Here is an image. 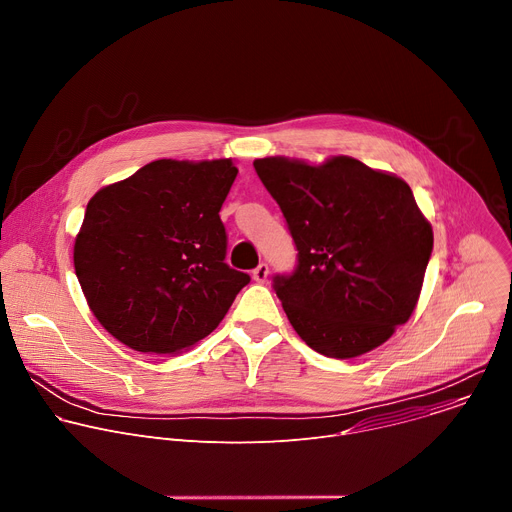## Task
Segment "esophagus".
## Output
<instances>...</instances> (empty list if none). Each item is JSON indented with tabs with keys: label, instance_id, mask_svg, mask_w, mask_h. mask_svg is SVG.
Masks as SVG:
<instances>
[{
	"label": "esophagus",
	"instance_id": "obj_1",
	"mask_svg": "<svg viewBox=\"0 0 512 512\" xmlns=\"http://www.w3.org/2000/svg\"><path fill=\"white\" fill-rule=\"evenodd\" d=\"M267 277H269V267H267L265 263H261V265L253 271V279H255L257 283H265Z\"/></svg>",
	"mask_w": 512,
	"mask_h": 512
}]
</instances>
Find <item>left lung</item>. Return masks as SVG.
Instances as JSON below:
<instances>
[{
    "label": "left lung",
    "mask_w": 512,
    "mask_h": 512,
    "mask_svg": "<svg viewBox=\"0 0 512 512\" xmlns=\"http://www.w3.org/2000/svg\"><path fill=\"white\" fill-rule=\"evenodd\" d=\"M298 247L273 287L316 352L354 358L387 342L419 300L433 231L405 180L348 156L253 162Z\"/></svg>",
    "instance_id": "1"
}]
</instances>
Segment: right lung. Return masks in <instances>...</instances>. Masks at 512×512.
<instances>
[{"mask_svg": "<svg viewBox=\"0 0 512 512\" xmlns=\"http://www.w3.org/2000/svg\"><path fill=\"white\" fill-rule=\"evenodd\" d=\"M239 170L156 160L101 188L75 239V271L99 324L137 352L178 354L227 316L249 275L225 263L221 206Z\"/></svg>", "mask_w": 512, "mask_h": 512, "instance_id": "1", "label": "right lung"}]
</instances>
